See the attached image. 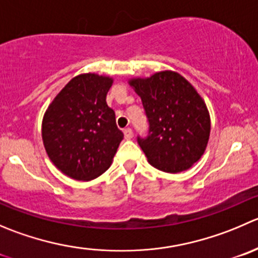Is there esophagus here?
Instances as JSON below:
<instances>
[{
	"instance_id": "34e87169",
	"label": "esophagus",
	"mask_w": 258,
	"mask_h": 258,
	"mask_svg": "<svg viewBox=\"0 0 258 258\" xmlns=\"http://www.w3.org/2000/svg\"><path fill=\"white\" fill-rule=\"evenodd\" d=\"M123 134H124V139L126 140H131L132 136H134V132H132L131 128H124Z\"/></svg>"
}]
</instances>
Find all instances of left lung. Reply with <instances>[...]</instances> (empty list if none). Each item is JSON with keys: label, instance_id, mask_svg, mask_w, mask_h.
Instances as JSON below:
<instances>
[{"label": "left lung", "instance_id": "left-lung-1", "mask_svg": "<svg viewBox=\"0 0 258 258\" xmlns=\"http://www.w3.org/2000/svg\"><path fill=\"white\" fill-rule=\"evenodd\" d=\"M128 83L141 97L149 121V136L137 137L147 161L171 174L191 167L206 151L211 134L203 98L176 72H159Z\"/></svg>", "mask_w": 258, "mask_h": 258}]
</instances>
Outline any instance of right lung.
Returning <instances> with one entry per match:
<instances>
[{
    "instance_id": "add662e5",
    "label": "right lung",
    "mask_w": 258,
    "mask_h": 258,
    "mask_svg": "<svg viewBox=\"0 0 258 258\" xmlns=\"http://www.w3.org/2000/svg\"><path fill=\"white\" fill-rule=\"evenodd\" d=\"M113 79L87 73L59 92L42 118L41 136L52 164L67 176L96 179L112 164L123 134L106 102Z\"/></svg>"
}]
</instances>
